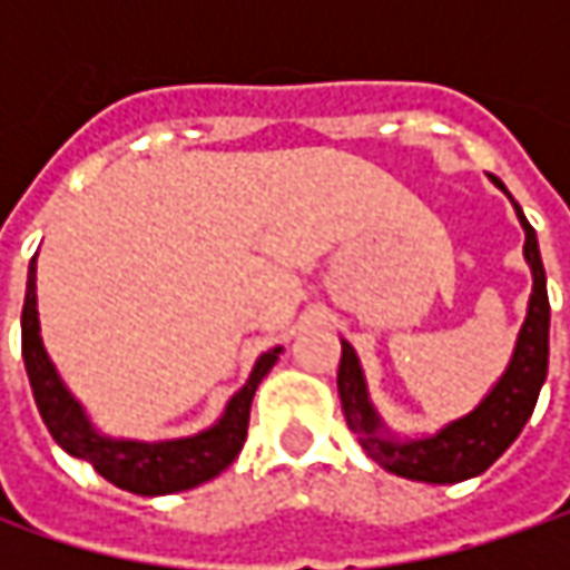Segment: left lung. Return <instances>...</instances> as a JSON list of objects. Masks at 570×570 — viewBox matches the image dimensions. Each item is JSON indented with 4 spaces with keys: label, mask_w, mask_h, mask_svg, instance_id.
I'll list each match as a JSON object with an SVG mask.
<instances>
[{
    "label": "left lung",
    "mask_w": 570,
    "mask_h": 570,
    "mask_svg": "<svg viewBox=\"0 0 570 570\" xmlns=\"http://www.w3.org/2000/svg\"><path fill=\"white\" fill-rule=\"evenodd\" d=\"M492 180L504 189L498 177H492ZM514 208L520 225L527 230L523 256L533 269L530 311H527V320L520 326L508 371L501 374V381L494 383L492 393L475 405L470 415L450 422L448 428H441L431 438H419V441L390 438L383 431L381 415L374 412V405L367 400L358 355L348 342H342L340 377H336L342 412H345L348 428L358 434L367 456L374 463H381L383 470L396 472L403 479H415V482H434V485L463 482V479H472V475L489 470L494 460L514 444L517 434L527 425V419L533 415L539 390H542L546 374H549V292H546V269H542V256H539L537 230L527 222L523 208L517 203Z\"/></svg>",
    "instance_id": "1"
}]
</instances>
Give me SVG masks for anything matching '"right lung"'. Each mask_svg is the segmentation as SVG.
Segmentation results:
<instances>
[{"label": "right lung", "instance_id": "obj_1", "mask_svg": "<svg viewBox=\"0 0 570 570\" xmlns=\"http://www.w3.org/2000/svg\"><path fill=\"white\" fill-rule=\"evenodd\" d=\"M37 266H28V292H24V311H21V355L28 367V381L33 390V403L40 409V419L53 441L66 453L78 460H88L95 470L114 482L117 489L136 494H170L196 489L218 472H225L234 463L247 441L250 425V403L259 381L269 374V367L278 362L282 348H269L259 355L253 367L250 381L244 383L230 396L225 415L206 431L193 438L177 441H117L104 438L88 422L85 409L59 381L53 362L47 358V348L40 340V320H37Z\"/></svg>", "mask_w": 570, "mask_h": 570}]
</instances>
